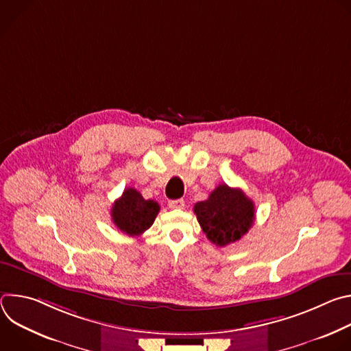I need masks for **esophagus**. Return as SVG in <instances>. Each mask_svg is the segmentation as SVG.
<instances>
[{
    "label": "esophagus",
    "instance_id": "1",
    "mask_svg": "<svg viewBox=\"0 0 351 351\" xmlns=\"http://www.w3.org/2000/svg\"><path fill=\"white\" fill-rule=\"evenodd\" d=\"M169 208L172 210H178V208H183L184 207V199L179 198V199H171V202L168 203Z\"/></svg>",
    "mask_w": 351,
    "mask_h": 351
}]
</instances>
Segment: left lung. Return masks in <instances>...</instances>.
Listing matches in <instances>:
<instances>
[{
  "mask_svg": "<svg viewBox=\"0 0 351 351\" xmlns=\"http://www.w3.org/2000/svg\"><path fill=\"white\" fill-rule=\"evenodd\" d=\"M197 221L207 239L218 247L240 240L256 219V207L243 190L219 184L206 202L194 204Z\"/></svg>",
  "mask_w": 351,
  "mask_h": 351,
  "instance_id": "obj_1",
  "label": "left lung"
}]
</instances>
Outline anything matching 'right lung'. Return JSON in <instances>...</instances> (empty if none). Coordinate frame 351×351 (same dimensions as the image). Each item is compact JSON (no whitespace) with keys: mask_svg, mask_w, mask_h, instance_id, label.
I'll return each mask as SVG.
<instances>
[{"mask_svg":"<svg viewBox=\"0 0 351 351\" xmlns=\"http://www.w3.org/2000/svg\"><path fill=\"white\" fill-rule=\"evenodd\" d=\"M160 213V204L154 199H144L140 191L133 187L125 189L111 210L115 226L129 234L140 236L156 221Z\"/></svg>","mask_w":351,"mask_h":351,"instance_id":"1","label":"right lung"}]
</instances>
